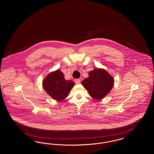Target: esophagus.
Returning <instances> with one entry per match:
<instances>
[{"instance_id": "esophagus-1", "label": "esophagus", "mask_w": 154, "mask_h": 154, "mask_svg": "<svg viewBox=\"0 0 154 154\" xmlns=\"http://www.w3.org/2000/svg\"><path fill=\"white\" fill-rule=\"evenodd\" d=\"M75 82L76 84H79L80 83V80H79V79H76V80H75Z\"/></svg>"}]
</instances>
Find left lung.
I'll use <instances>...</instances> for the list:
<instances>
[{
    "label": "left lung",
    "instance_id": "obj_1",
    "mask_svg": "<svg viewBox=\"0 0 154 154\" xmlns=\"http://www.w3.org/2000/svg\"><path fill=\"white\" fill-rule=\"evenodd\" d=\"M89 77L82 81L91 97L96 100H102L111 91L114 79L103 68H95L89 72Z\"/></svg>",
    "mask_w": 154,
    "mask_h": 154
}]
</instances>
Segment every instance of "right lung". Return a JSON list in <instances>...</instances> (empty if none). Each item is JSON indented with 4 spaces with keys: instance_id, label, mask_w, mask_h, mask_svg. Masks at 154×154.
Returning a JSON list of instances; mask_svg holds the SVG:
<instances>
[{
    "instance_id": "right-lung-1",
    "label": "right lung",
    "mask_w": 154,
    "mask_h": 154,
    "mask_svg": "<svg viewBox=\"0 0 154 154\" xmlns=\"http://www.w3.org/2000/svg\"><path fill=\"white\" fill-rule=\"evenodd\" d=\"M74 85L73 81L65 79L64 74L59 69L48 74L42 81V86L45 92L57 101L66 99Z\"/></svg>"
}]
</instances>
